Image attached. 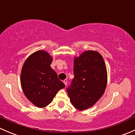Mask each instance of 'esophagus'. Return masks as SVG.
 <instances>
[{"instance_id":"1","label":"esophagus","mask_w":135,"mask_h":135,"mask_svg":"<svg viewBox=\"0 0 135 135\" xmlns=\"http://www.w3.org/2000/svg\"><path fill=\"white\" fill-rule=\"evenodd\" d=\"M67 80H63V83L65 84V85H66V84H67Z\"/></svg>"}]
</instances>
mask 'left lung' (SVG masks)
<instances>
[{"label":"left lung","mask_w":135,"mask_h":135,"mask_svg":"<svg viewBox=\"0 0 135 135\" xmlns=\"http://www.w3.org/2000/svg\"><path fill=\"white\" fill-rule=\"evenodd\" d=\"M74 74L66 89L70 102L76 109H88L100 99L107 87V67L102 55L88 50L74 58Z\"/></svg>","instance_id":"1"}]
</instances>
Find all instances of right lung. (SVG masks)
<instances>
[{
  "instance_id": "1",
  "label": "right lung",
  "mask_w": 135,
  "mask_h": 135,
  "mask_svg": "<svg viewBox=\"0 0 135 135\" xmlns=\"http://www.w3.org/2000/svg\"><path fill=\"white\" fill-rule=\"evenodd\" d=\"M52 61L48 53L39 50L26 59L21 70L23 91L38 108H44L50 104L59 90L65 87L50 66Z\"/></svg>"
}]
</instances>
